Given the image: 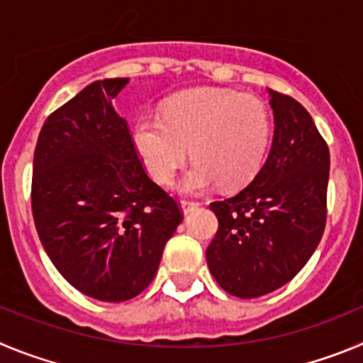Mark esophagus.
I'll return each mask as SVG.
<instances>
[{
	"mask_svg": "<svg viewBox=\"0 0 363 363\" xmlns=\"http://www.w3.org/2000/svg\"><path fill=\"white\" fill-rule=\"evenodd\" d=\"M197 208H199V202H191V201H182L181 202V210H182V213H184V217H186V215L191 213L194 210H197Z\"/></svg>",
	"mask_w": 363,
	"mask_h": 363,
	"instance_id": "34e87169",
	"label": "esophagus"
}]
</instances>
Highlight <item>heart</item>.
I'll return each instance as SVG.
<instances>
[{
	"label": "heart",
	"instance_id": "b5f03b06",
	"mask_svg": "<svg viewBox=\"0 0 363 363\" xmlns=\"http://www.w3.org/2000/svg\"><path fill=\"white\" fill-rule=\"evenodd\" d=\"M271 132L269 112L257 97L194 88L169 97L162 117H137L132 143L159 184L174 181L191 150L195 164L177 188L184 195H202L217 184L237 189L253 181L266 159Z\"/></svg>",
	"mask_w": 363,
	"mask_h": 363
}]
</instances>
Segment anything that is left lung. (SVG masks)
Returning <instances> with one entry per match:
<instances>
[{"label": "left lung", "instance_id": "1", "mask_svg": "<svg viewBox=\"0 0 363 363\" xmlns=\"http://www.w3.org/2000/svg\"><path fill=\"white\" fill-rule=\"evenodd\" d=\"M267 94L275 133L266 162L237 195L210 204L218 231L206 250L208 267L238 298H257L289 282L325 228L328 145L298 101Z\"/></svg>", "mask_w": 363, "mask_h": 363}]
</instances>
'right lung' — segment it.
<instances>
[{
  "instance_id": "1",
  "label": "right lung",
  "mask_w": 363,
  "mask_h": 363,
  "mask_svg": "<svg viewBox=\"0 0 363 363\" xmlns=\"http://www.w3.org/2000/svg\"><path fill=\"white\" fill-rule=\"evenodd\" d=\"M128 77L94 81L45 121L34 152L32 213L67 282L103 302L145 291L182 222L146 175L112 101Z\"/></svg>"
}]
</instances>
